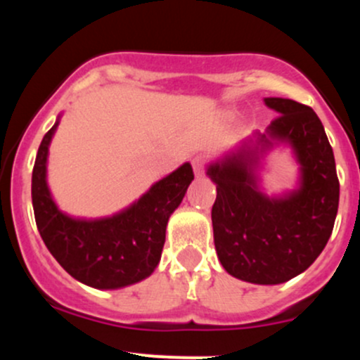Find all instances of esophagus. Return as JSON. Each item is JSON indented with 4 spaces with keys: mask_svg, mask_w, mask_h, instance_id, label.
<instances>
[{
    "mask_svg": "<svg viewBox=\"0 0 360 360\" xmlns=\"http://www.w3.org/2000/svg\"><path fill=\"white\" fill-rule=\"evenodd\" d=\"M193 171L198 177L203 176L205 174V160L200 159V157H198V159H194L193 160Z\"/></svg>",
    "mask_w": 360,
    "mask_h": 360,
    "instance_id": "1",
    "label": "esophagus"
}]
</instances>
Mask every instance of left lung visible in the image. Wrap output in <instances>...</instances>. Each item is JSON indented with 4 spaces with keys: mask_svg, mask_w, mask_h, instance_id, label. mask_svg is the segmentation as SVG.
<instances>
[{
    "mask_svg": "<svg viewBox=\"0 0 360 360\" xmlns=\"http://www.w3.org/2000/svg\"><path fill=\"white\" fill-rule=\"evenodd\" d=\"M278 111L266 134H255L237 152L212 164L217 184L212 208L214 249L233 278L281 284L307 271L325 249L338 210L335 157L320 118L309 106L266 98ZM274 141L293 147L300 162V188L281 198L259 193L253 167Z\"/></svg>",
    "mask_w": 360,
    "mask_h": 360,
    "instance_id": "1",
    "label": "left lung"
}]
</instances>
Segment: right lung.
Segmentation results:
<instances>
[{
	"instance_id": "obj_1",
	"label": "right lung",
	"mask_w": 360,
	"mask_h": 360,
	"mask_svg": "<svg viewBox=\"0 0 360 360\" xmlns=\"http://www.w3.org/2000/svg\"><path fill=\"white\" fill-rule=\"evenodd\" d=\"M59 120L44 135L32 172V203L40 237L74 279L96 289H118L148 278L166 242V226L194 179L186 162L152 186L142 198L100 220H79L62 213L47 186L49 143Z\"/></svg>"
}]
</instances>
